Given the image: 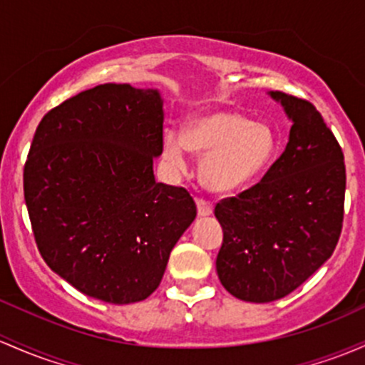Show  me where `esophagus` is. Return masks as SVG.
Segmentation results:
<instances>
[{"label": "esophagus", "mask_w": 365, "mask_h": 365, "mask_svg": "<svg viewBox=\"0 0 365 365\" xmlns=\"http://www.w3.org/2000/svg\"><path fill=\"white\" fill-rule=\"evenodd\" d=\"M211 213H213V204L204 201V199H197V215L210 216Z\"/></svg>", "instance_id": "esophagus-1"}]
</instances>
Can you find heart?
Segmentation results:
<instances>
[{
    "instance_id": "obj_1",
    "label": "heart",
    "mask_w": 365,
    "mask_h": 365,
    "mask_svg": "<svg viewBox=\"0 0 365 365\" xmlns=\"http://www.w3.org/2000/svg\"><path fill=\"white\" fill-rule=\"evenodd\" d=\"M275 138L265 123L250 121L232 110L194 115L185 131L171 128L164 133V159L171 170H187V154L202 155L201 180L216 194L247 185L263 171L274 154Z\"/></svg>"
}]
</instances>
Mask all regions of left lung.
I'll return each instance as SVG.
<instances>
[{"label":"left lung","instance_id":"obj_1","mask_svg":"<svg viewBox=\"0 0 365 365\" xmlns=\"http://www.w3.org/2000/svg\"><path fill=\"white\" fill-rule=\"evenodd\" d=\"M267 95L293 124L286 149L262 182L215 207L223 228L218 279L251 303L293 293L331 258L346 185L341 147L319 110L280 91Z\"/></svg>","mask_w":365,"mask_h":365}]
</instances>
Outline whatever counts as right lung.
<instances>
[{
	"instance_id": "right-lung-1",
	"label": "right lung",
	"mask_w": 365,
	"mask_h": 365,
	"mask_svg": "<svg viewBox=\"0 0 365 365\" xmlns=\"http://www.w3.org/2000/svg\"><path fill=\"white\" fill-rule=\"evenodd\" d=\"M158 88L98 85L51 109L24 168V197L46 265L90 298L130 305L158 289L195 220L182 187L155 182Z\"/></svg>"
}]
</instances>
